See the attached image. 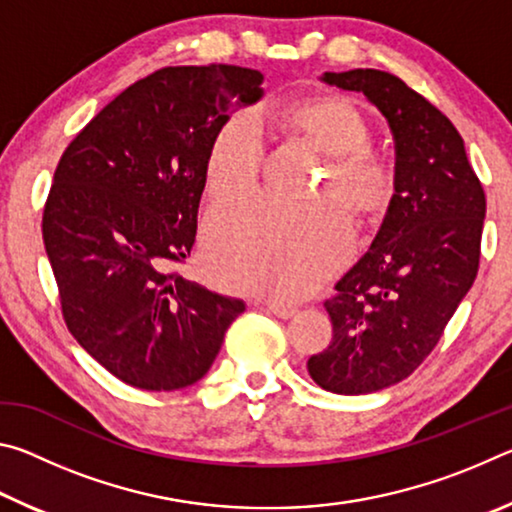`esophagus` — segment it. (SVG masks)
Returning <instances> with one entry per match:
<instances>
[{"label": "esophagus", "instance_id": "esophagus-1", "mask_svg": "<svg viewBox=\"0 0 512 512\" xmlns=\"http://www.w3.org/2000/svg\"><path fill=\"white\" fill-rule=\"evenodd\" d=\"M259 305H262L266 311H271V314H273V316H277V318H291L293 314H296V307H291V305H282V302L264 300V302H259Z\"/></svg>", "mask_w": 512, "mask_h": 512}]
</instances>
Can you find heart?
Returning a JSON list of instances; mask_svg holds the SVG:
<instances>
[{"mask_svg":"<svg viewBox=\"0 0 512 512\" xmlns=\"http://www.w3.org/2000/svg\"><path fill=\"white\" fill-rule=\"evenodd\" d=\"M264 117L327 155L316 198L341 201L363 223L379 219L393 205V162L372 149L366 115L341 94H316L262 112L257 119L235 115L225 121L205 158V189L212 201H232L257 187L264 160L259 121ZM350 250V221L336 203L287 207L253 198L210 214L203 268L225 289L300 298L341 266Z\"/></svg>","mask_w":512,"mask_h":512,"instance_id":"heart-1","label":"heart"}]
</instances>
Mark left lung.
Masks as SVG:
<instances>
[{"instance_id":"1","label":"left lung","mask_w":512,"mask_h":512,"mask_svg":"<svg viewBox=\"0 0 512 512\" xmlns=\"http://www.w3.org/2000/svg\"><path fill=\"white\" fill-rule=\"evenodd\" d=\"M323 81L366 94L395 137L393 205L325 300L332 341L307 361L320 388L363 395L409 377L438 345L479 273L485 194L461 133L402 79L350 69Z\"/></svg>"}]
</instances>
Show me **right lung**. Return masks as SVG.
Masks as SVG:
<instances>
[{
  "label": "right lung",
  "instance_id": "1",
  "mask_svg": "<svg viewBox=\"0 0 512 512\" xmlns=\"http://www.w3.org/2000/svg\"><path fill=\"white\" fill-rule=\"evenodd\" d=\"M257 69L164 67L112 99L60 158L42 239L65 325L117 379L178 391L201 379L246 305L178 271L196 241L207 149Z\"/></svg>",
  "mask_w": 512,
  "mask_h": 512
}]
</instances>
